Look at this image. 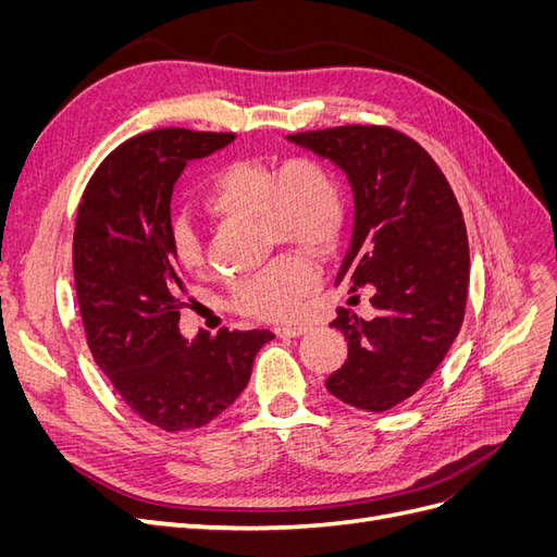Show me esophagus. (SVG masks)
Instances as JSON below:
<instances>
[{"label":"esophagus","instance_id":"34e87169","mask_svg":"<svg viewBox=\"0 0 557 557\" xmlns=\"http://www.w3.org/2000/svg\"><path fill=\"white\" fill-rule=\"evenodd\" d=\"M274 332H276V336H288V339H293V336L307 334L309 327H305V325H283V327H276Z\"/></svg>","mask_w":557,"mask_h":557}]
</instances>
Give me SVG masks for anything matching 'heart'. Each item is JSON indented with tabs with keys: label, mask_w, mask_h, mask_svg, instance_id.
<instances>
[{
	"label": "heart",
	"mask_w": 557,
	"mask_h": 557,
	"mask_svg": "<svg viewBox=\"0 0 557 557\" xmlns=\"http://www.w3.org/2000/svg\"><path fill=\"white\" fill-rule=\"evenodd\" d=\"M205 209L227 221L262 225L267 242L295 246L313 256H327L339 244L346 225V197L336 174L315 158H293L285 164L237 160L215 172ZM174 256L185 272L205 264L199 237L185 223H174ZM318 278V264L309 256H283L264 272L234 283L232 305L237 311L283 320L299 311Z\"/></svg>",
	"instance_id": "1"
}]
</instances>
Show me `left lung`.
<instances>
[{"instance_id": "1", "label": "left lung", "mask_w": 557, "mask_h": 557, "mask_svg": "<svg viewBox=\"0 0 557 557\" xmlns=\"http://www.w3.org/2000/svg\"><path fill=\"white\" fill-rule=\"evenodd\" d=\"M348 176L356 223L334 285L372 290L376 318L339 309L348 360L327 391L360 411H387L420 391L460 332L469 244L465 218L428 150L393 127L288 134ZM352 299V297H350Z\"/></svg>"}]
</instances>
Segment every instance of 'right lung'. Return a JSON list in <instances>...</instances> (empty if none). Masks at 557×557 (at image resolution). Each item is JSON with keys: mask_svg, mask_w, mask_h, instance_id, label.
<instances>
[{"mask_svg": "<svg viewBox=\"0 0 557 557\" xmlns=\"http://www.w3.org/2000/svg\"><path fill=\"white\" fill-rule=\"evenodd\" d=\"M234 134L164 127L117 146L81 197L74 281L88 346L115 393L146 423L185 432L211 423L246 387L267 330L185 342V290L172 239V193L190 160Z\"/></svg>", "mask_w": 557, "mask_h": 557, "instance_id": "right-lung-1", "label": "right lung"}]
</instances>
